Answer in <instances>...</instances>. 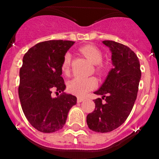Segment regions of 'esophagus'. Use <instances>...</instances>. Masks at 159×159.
<instances>
[{"mask_svg":"<svg viewBox=\"0 0 159 159\" xmlns=\"http://www.w3.org/2000/svg\"><path fill=\"white\" fill-rule=\"evenodd\" d=\"M84 100V98H81V97H78V99H77V102H78V103H80V102H83V101Z\"/></svg>","mask_w":159,"mask_h":159,"instance_id":"esophagus-1","label":"esophagus"}]
</instances>
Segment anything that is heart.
I'll return each mask as SVG.
<instances>
[{"mask_svg": "<svg viewBox=\"0 0 159 159\" xmlns=\"http://www.w3.org/2000/svg\"><path fill=\"white\" fill-rule=\"evenodd\" d=\"M81 51L84 56L88 57L94 65H97V70H102V66L101 62L102 61V54L98 48L93 45H85L81 48ZM70 62H71V54L66 53L64 57L61 65V70L65 75H68L70 72ZM98 84L96 78H81L76 77L68 82V89L70 93L78 96H83L94 89Z\"/></svg>", "mask_w": 159, "mask_h": 159, "instance_id": "1", "label": "heart"}]
</instances>
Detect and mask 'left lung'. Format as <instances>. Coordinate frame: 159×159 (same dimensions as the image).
<instances>
[{
	"label": "left lung",
	"mask_w": 159,
	"mask_h": 159,
	"mask_svg": "<svg viewBox=\"0 0 159 159\" xmlns=\"http://www.w3.org/2000/svg\"><path fill=\"white\" fill-rule=\"evenodd\" d=\"M111 52L113 68L99 89L94 91L105 102L94 100L95 108L87 116L89 128L96 132H109L125 122L132 110L142 72L137 55L127 46L113 41H102Z\"/></svg>",
	"instance_id": "obj_1"
}]
</instances>
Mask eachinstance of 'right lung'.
<instances>
[{
  "instance_id": "right-lung-1",
  "label": "right lung",
  "mask_w": 159,
  "mask_h": 159,
  "mask_svg": "<svg viewBox=\"0 0 159 159\" xmlns=\"http://www.w3.org/2000/svg\"><path fill=\"white\" fill-rule=\"evenodd\" d=\"M74 41L53 40L30 48L20 69L18 94L24 114L34 129L44 133L61 129L77 98L64 92L61 65ZM62 92L57 98L52 91Z\"/></svg>"
}]
</instances>
